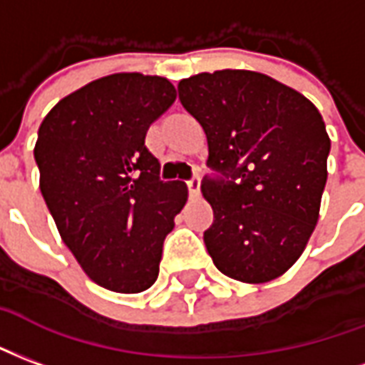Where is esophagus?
<instances>
[{
  "instance_id": "1",
  "label": "esophagus",
  "mask_w": 365,
  "mask_h": 365,
  "mask_svg": "<svg viewBox=\"0 0 365 365\" xmlns=\"http://www.w3.org/2000/svg\"><path fill=\"white\" fill-rule=\"evenodd\" d=\"M186 185H188V192H190V196H198L200 194V175H194L192 179L186 180Z\"/></svg>"
}]
</instances>
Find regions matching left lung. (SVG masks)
Returning <instances> with one entry per match:
<instances>
[{
    "mask_svg": "<svg viewBox=\"0 0 365 365\" xmlns=\"http://www.w3.org/2000/svg\"><path fill=\"white\" fill-rule=\"evenodd\" d=\"M179 98L208 138L202 180L214 223L204 243L220 272L262 284L302 257L315 230L331 140L309 98L272 77L222 70L182 79Z\"/></svg>",
    "mask_w": 365,
    "mask_h": 365,
    "instance_id": "1",
    "label": "left lung"
}]
</instances>
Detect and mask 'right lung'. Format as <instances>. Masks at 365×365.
<instances>
[{"label":"right lung","mask_w":365,"mask_h":365,"mask_svg":"<svg viewBox=\"0 0 365 365\" xmlns=\"http://www.w3.org/2000/svg\"><path fill=\"white\" fill-rule=\"evenodd\" d=\"M169 79L113 73L63 97L38 128L34 159L63 243L95 284L140 294L159 274L163 241L188 198L159 179L145 145L151 122L175 103Z\"/></svg>","instance_id":"1"}]
</instances>
